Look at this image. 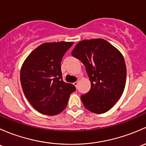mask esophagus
I'll return each mask as SVG.
<instances>
[{
    "label": "esophagus",
    "mask_w": 146,
    "mask_h": 146,
    "mask_svg": "<svg viewBox=\"0 0 146 146\" xmlns=\"http://www.w3.org/2000/svg\"><path fill=\"white\" fill-rule=\"evenodd\" d=\"M73 84L75 86V87H76H76H77V85H78V82H74V83H73Z\"/></svg>",
    "instance_id": "obj_1"
}]
</instances>
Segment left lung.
<instances>
[{
	"mask_svg": "<svg viewBox=\"0 0 146 146\" xmlns=\"http://www.w3.org/2000/svg\"><path fill=\"white\" fill-rule=\"evenodd\" d=\"M72 55L85 65L91 89L81 96L88 110L97 114L110 110L120 98L126 84L127 68L121 52L103 38L78 43Z\"/></svg>",
	"mask_w": 146,
	"mask_h": 146,
	"instance_id": "8db88e82",
	"label": "left lung"
}]
</instances>
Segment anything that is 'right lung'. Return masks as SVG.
I'll list each match as a JSON object with an SVG mask.
<instances>
[{
    "label": "right lung",
    "instance_id": "add662e5",
    "mask_svg": "<svg viewBox=\"0 0 146 146\" xmlns=\"http://www.w3.org/2000/svg\"><path fill=\"white\" fill-rule=\"evenodd\" d=\"M74 42L45 43L25 60L20 72L22 90L30 104L40 113L55 115L65 109L76 90L62 81L61 61Z\"/></svg>",
    "mask_w": 146,
    "mask_h": 146
}]
</instances>
